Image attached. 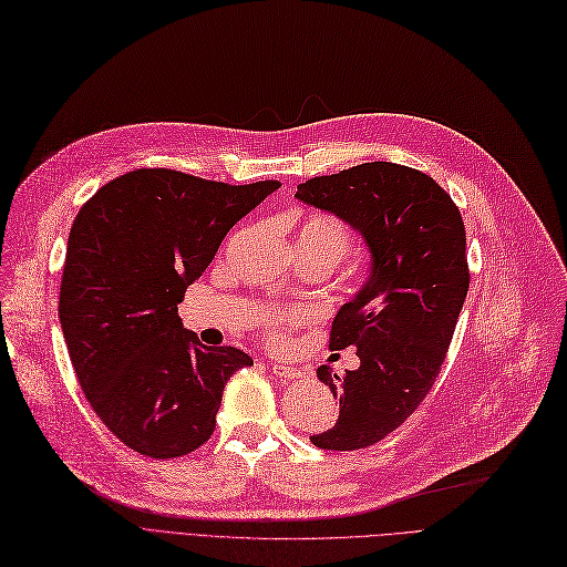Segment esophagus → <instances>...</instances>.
I'll return each instance as SVG.
<instances>
[{
    "label": "esophagus",
    "mask_w": 567,
    "mask_h": 567,
    "mask_svg": "<svg viewBox=\"0 0 567 567\" xmlns=\"http://www.w3.org/2000/svg\"><path fill=\"white\" fill-rule=\"evenodd\" d=\"M270 371L276 373L278 379H299V375L306 373L299 367H289V364H282V362H270Z\"/></svg>",
    "instance_id": "esophagus-1"
}]
</instances>
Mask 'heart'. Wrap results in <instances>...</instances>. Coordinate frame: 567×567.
<instances>
[{
	"mask_svg": "<svg viewBox=\"0 0 567 567\" xmlns=\"http://www.w3.org/2000/svg\"><path fill=\"white\" fill-rule=\"evenodd\" d=\"M352 245V230L333 215H308L297 230V249L299 255H322L337 264ZM303 320L301 312L272 310L266 318L270 337L280 341L285 331Z\"/></svg>",
	"mask_w": 567,
	"mask_h": 567,
	"instance_id": "1",
	"label": "heart"
}]
</instances>
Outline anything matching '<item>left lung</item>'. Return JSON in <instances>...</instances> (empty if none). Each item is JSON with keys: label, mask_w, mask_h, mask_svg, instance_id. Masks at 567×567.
<instances>
[{"label": "left lung", "mask_w": 567, "mask_h": 567, "mask_svg": "<svg viewBox=\"0 0 567 567\" xmlns=\"http://www.w3.org/2000/svg\"><path fill=\"white\" fill-rule=\"evenodd\" d=\"M297 198L362 236L369 276L331 324V350L354 348L360 367L318 379L341 396L339 421L310 442L358 451L381 442L425 400L463 310L470 270L465 224L432 177L373 161L297 186Z\"/></svg>", "instance_id": "8db88e82"}]
</instances>
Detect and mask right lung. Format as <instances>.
<instances>
[{"instance_id":"right-lung-1","label":"right lung","mask_w":567,"mask_h":567,"mask_svg":"<svg viewBox=\"0 0 567 567\" xmlns=\"http://www.w3.org/2000/svg\"><path fill=\"white\" fill-rule=\"evenodd\" d=\"M280 182L230 186L142 167L79 209L60 285V327L100 421L150 457H179L215 432L226 381L247 352L203 346L177 303L247 213Z\"/></svg>"}]
</instances>
